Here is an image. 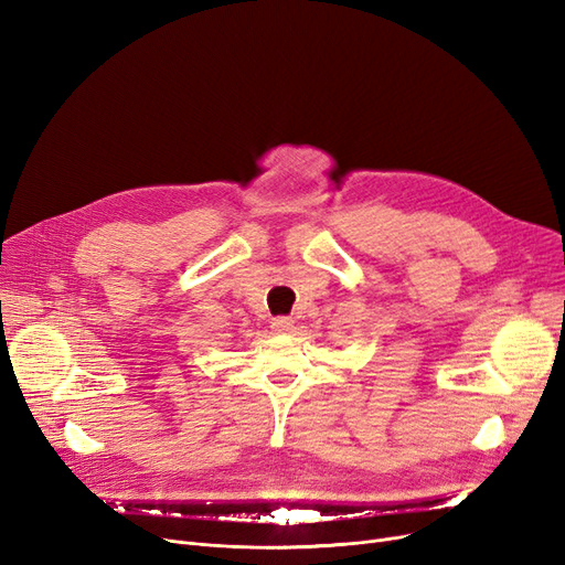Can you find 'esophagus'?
I'll list each match as a JSON object with an SVG mask.
<instances>
[{
    "instance_id": "34e87169",
    "label": "esophagus",
    "mask_w": 565,
    "mask_h": 565,
    "mask_svg": "<svg viewBox=\"0 0 565 565\" xmlns=\"http://www.w3.org/2000/svg\"><path fill=\"white\" fill-rule=\"evenodd\" d=\"M273 330H275V332H281V334L290 332V330H292V318H288V316L273 318Z\"/></svg>"
}]
</instances>
